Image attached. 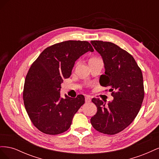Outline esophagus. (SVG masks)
Instances as JSON below:
<instances>
[{
    "label": "esophagus",
    "mask_w": 159,
    "mask_h": 159,
    "mask_svg": "<svg viewBox=\"0 0 159 159\" xmlns=\"http://www.w3.org/2000/svg\"><path fill=\"white\" fill-rule=\"evenodd\" d=\"M85 103L91 102V98L89 96H86V97L85 98Z\"/></svg>",
    "instance_id": "1"
}]
</instances>
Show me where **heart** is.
Instances as JSON below:
<instances>
[{
	"instance_id": "heart-1",
	"label": "heart",
	"mask_w": 159,
	"mask_h": 159,
	"mask_svg": "<svg viewBox=\"0 0 159 159\" xmlns=\"http://www.w3.org/2000/svg\"><path fill=\"white\" fill-rule=\"evenodd\" d=\"M93 59H96V58H91V60H93Z\"/></svg>"
}]
</instances>
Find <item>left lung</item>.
I'll return each instance as SVG.
<instances>
[{"label": "left lung", "instance_id": "8db88e82", "mask_svg": "<svg viewBox=\"0 0 159 159\" xmlns=\"http://www.w3.org/2000/svg\"><path fill=\"white\" fill-rule=\"evenodd\" d=\"M91 43L104 64L105 74L100 76L99 84L109 88L113 100L106 105L93 98L98 111L90 121L98 131L115 134L128 127L141 109L144 99L142 71L133 57L116 44L98 40Z\"/></svg>", "mask_w": 159, "mask_h": 159}]
</instances>
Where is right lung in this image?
<instances>
[{"mask_svg":"<svg viewBox=\"0 0 159 159\" xmlns=\"http://www.w3.org/2000/svg\"><path fill=\"white\" fill-rule=\"evenodd\" d=\"M93 51L88 42L65 41L48 47L32 64L24 86V103L34 125L42 133L58 134L70 127L85 98H61V84L70 78L75 61Z\"/></svg>","mask_w":159,"mask_h":159,"instance_id":"obj_1","label":"right lung"}]
</instances>
